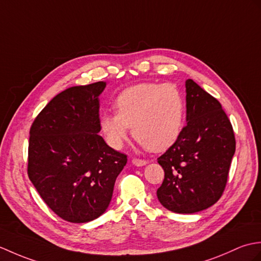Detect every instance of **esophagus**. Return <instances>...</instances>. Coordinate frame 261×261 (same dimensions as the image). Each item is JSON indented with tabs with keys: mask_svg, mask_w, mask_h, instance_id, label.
<instances>
[{
	"mask_svg": "<svg viewBox=\"0 0 261 261\" xmlns=\"http://www.w3.org/2000/svg\"><path fill=\"white\" fill-rule=\"evenodd\" d=\"M132 163L134 164V165H136V166H144V165L147 164V161L137 159V158H133L132 159Z\"/></svg>",
	"mask_w": 261,
	"mask_h": 261,
	"instance_id": "obj_1",
	"label": "esophagus"
}]
</instances>
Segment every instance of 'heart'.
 <instances>
[{
  "instance_id": "b5f03b06",
  "label": "heart",
  "mask_w": 261,
  "mask_h": 261,
  "mask_svg": "<svg viewBox=\"0 0 261 261\" xmlns=\"http://www.w3.org/2000/svg\"><path fill=\"white\" fill-rule=\"evenodd\" d=\"M116 114L100 116V129L113 148L123 147L132 133L152 152L171 147L183 128L185 100L174 84L143 83L126 88L115 99Z\"/></svg>"
}]
</instances>
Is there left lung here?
<instances>
[{
	"instance_id": "obj_1",
	"label": "left lung",
	"mask_w": 261,
	"mask_h": 261,
	"mask_svg": "<svg viewBox=\"0 0 261 261\" xmlns=\"http://www.w3.org/2000/svg\"><path fill=\"white\" fill-rule=\"evenodd\" d=\"M187 88V125L178 140L158 159L164 181L158 199L167 210L195 213L221 198L236 152L230 120L216 98L192 79Z\"/></svg>"
}]
</instances>
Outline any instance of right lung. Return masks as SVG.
Wrapping results in <instances>:
<instances>
[{
  "instance_id": "add662e5",
  "label": "right lung",
  "mask_w": 261,
  "mask_h": 261,
  "mask_svg": "<svg viewBox=\"0 0 261 261\" xmlns=\"http://www.w3.org/2000/svg\"><path fill=\"white\" fill-rule=\"evenodd\" d=\"M105 82L70 87L48 102L30 128L28 175L61 219L85 223L111 203L127 156L98 135Z\"/></svg>"
}]
</instances>
